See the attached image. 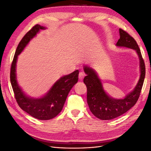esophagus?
Instances as JSON below:
<instances>
[{
	"label": "esophagus",
	"mask_w": 151,
	"mask_h": 151,
	"mask_svg": "<svg viewBox=\"0 0 151 151\" xmlns=\"http://www.w3.org/2000/svg\"><path fill=\"white\" fill-rule=\"evenodd\" d=\"M85 76V74L84 72H79V79L80 81H82L83 78H84Z\"/></svg>",
	"instance_id": "34e87169"
}]
</instances>
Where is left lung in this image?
<instances>
[{"label": "left lung", "mask_w": 151, "mask_h": 151, "mask_svg": "<svg viewBox=\"0 0 151 151\" xmlns=\"http://www.w3.org/2000/svg\"><path fill=\"white\" fill-rule=\"evenodd\" d=\"M120 38L116 43L118 47L134 50L139 60L140 77L135 88L122 99H115L107 94L103 88L101 79L93 69L84 66L86 74L83 82L87 88V103L90 111L96 118L102 120H110L120 116L135 105L139 98L145 76V66L139 46L128 33L119 29Z\"/></svg>", "instance_id": "8db88e82"}]
</instances>
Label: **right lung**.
Listing matches in <instances>:
<instances>
[{"label":"right lung","instance_id":"add662e5","mask_svg":"<svg viewBox=\"0 0 151 151\" xmlns=\"http://www.w3.org/2000/svg\"><path fill=\"white\" fill-rule=\"evenodd\" d=\"M46 27L39 24L35 26L23 37L17 48L10 72V81L15 98L21 108L30 116L40 120L51 119L61 112L68 93L78 81L79 70L58 79L45 95L38 98L29 97L24 92L17 80L16 66L18 56L40 30Z\"/></svg>","mask_w":151,"mask_h":151}]
</instances>
